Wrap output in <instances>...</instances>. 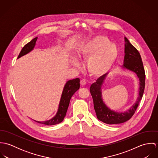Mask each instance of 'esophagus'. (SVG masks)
<instances>
[{"label":"esophagus","mask_w":158,"mask_h":158,"mask_svg":"<svg viewBox=\"0 0 158 158\" xmlns=\"http://www.w3.org/2000/svg\"><path fill=\"white\" fill-rule=\"evenodd\" d=\"M80 84H81V86H85L86 85V80H81V81H80Z\"/></svg>","instance_id":"obj_1"}]
</instances>
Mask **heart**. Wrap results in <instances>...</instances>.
<instances>
[{"label":"heart","instance_id":"b5f03b06","mask_svg":"<svg viewBox=\"0 0 158 158\" xmlns=\"http://www.w3.org/2000/svg\"><path fill=\"white\" fill-rule=\"evenodd\" d=\"M118 55L117 46L104 36H97L81 45L78 50V57L87 60L86 68L93 76L99 77L106 73L115 62ZM73 64L78 67L77 59Z\"/></svg>","mask_w":158,"mask_h":158}]
</instances>
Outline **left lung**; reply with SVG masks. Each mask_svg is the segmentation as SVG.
Here are the masks:
<instances>
[{"label":"left lung","mask_w":158,"mask_h":158,"mask_svg":"<svg viewBox=\"0 0 158 158\" xmlns=\"http://www.w3.org/2000/svg\"><path fill=\"white\" fill-rule=\"evenodd\" d=\"M125 57L123 68L134 72L139 79V97L131 108L123 113H118L111 110L103 102L102 96L101 87L105 79V74L98 78L96 82L91 85L90 92L94 102V107L97 118L103 123L112 125L125 122L134 115L142 98L145 85V73L140 55L138 50L125 37Z\"/></svg>","instance_id":"obj_1"}]
</instances>
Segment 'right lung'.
I'll return each instance as SVG.
<instances>
[{
  "label": "right lung",
  "instance_id": "add662e5",
  "mask_svg": "<svg viewBox=\"0 0 158 158\" xmlns=\"http://www.w3.org/2000/svg\"><path fill=\"white\" fill-rule=\"evenodd\" d=\"M37 39H38V37H36L34 39H33L30 42H29L28 43L24 45V47H23V49L21 50L18 56V58L27 54L34 48ZM79 88H80V79L78 78L68 81L66 84L65 85L64 89L63 91L61 98L58 110L56 115L53 118L47 121H44V122L36 121V122L40 123L47 125H56L61 123L64 120V118L66 115L68 107L69 105V102L72 96L75 94V92L77 90L79 89Z\"/></svg>",
  "mask_w": 158,
  "mask_h": 158
}]
</instances>
